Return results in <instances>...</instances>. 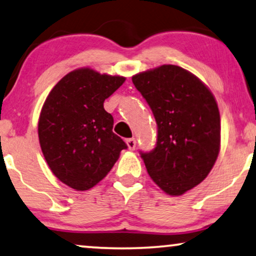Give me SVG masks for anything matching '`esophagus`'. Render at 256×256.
<instances>
[{
    "label": "esophagus",
    "instance_id": "34e87169",
    "mask_svg": "<svg viewBox=\"0 0 256 256\" xmlns=\"http://www.w3.org/2000/svg\"><path fill=\"white\" fill-rule=\"evenodd\" d=\"M128 146V149L129 150H134L135 146H136V140L135 138H128L127 141H126Z\"/></svg>",
    "mask_w": 256,
    "mask_h": 256
}]
</instances>
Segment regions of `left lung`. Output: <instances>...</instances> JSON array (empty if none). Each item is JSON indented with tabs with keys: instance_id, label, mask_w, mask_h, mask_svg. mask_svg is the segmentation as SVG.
Instances as JSON below:
<instances>
[{
	"instance_id": "left-lung-1",
	"label": "left lung",
	"mask_w": 256,
	"mask_h": 256,
	"mask_svg": "<svg viewBox=\"0 0 256 256\" xmlns=\"http://www.w3.org/2000/svg\"><path fill=\"white\" fill-rule=\"evenodd\" d=\"M157 124L152 152H140L149 176L171 196L202 183L220 149V115L208 87L186 70L162 65L132 78Z\"/></svg>"
}]
</instances>
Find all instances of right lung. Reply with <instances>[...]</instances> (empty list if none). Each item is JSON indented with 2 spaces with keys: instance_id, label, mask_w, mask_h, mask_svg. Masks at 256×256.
Listing matches in <instances>:
<instances>
[{
  "instance_id": "1",
  "label": "right lung",
  "mask_w": 256,
  "mask_h": 256,
  "mask_svg": "<svg viewBox=\"0 0 256 256\" xmlns=\"http://www.w3.org/2000/svg\"><path fill=\"white\" fill-rule=\"evenodd\" d=\"M126 78L90 68L70 72L48 94L38 121L46 163L68 186L85 191L106 177L127 144L113 132L114 118L104 108Z\"/></svg>"
}]
</instances>
